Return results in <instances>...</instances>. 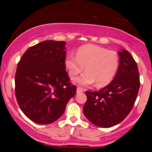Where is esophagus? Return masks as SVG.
<instances>
[{
  "instance_id": "1",
  "label": "esophagus",
  "mask_w": 152,
  "mask_h": 152,
  "mask_svg": "<svg viewBox=\"0 0 152 152\" xmlns=\"http://www.w3.org/2000/svg\"><path fill=\"white\" fill-rule=\"evenodd\" d=\"M84 91H86L85 89H83V88H81V87H77V90H76V92L77 93H81V92Z\"/></svg>"
}]
</instances>
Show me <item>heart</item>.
Instances as JSON below:
<instances>
[{"label": "heart", "instance_id": "obj_1", "mask_svg": "<svg viewBox=\"0 0 152 152\" xmlns=\"http://www.w3.org/2000/svg\"><path fill=\"white\" fill-rule=\"evenodd\" d=\"M65 66L71 79L86 69V72L76 80L78 84L88 86L96 83L101 88L114 79L119 66V56L114 50L86 44L78 48L76 56L73 54L66 56Z\"/></svg>", "mask_w": 152, "mask_h": 152}]
</instances>
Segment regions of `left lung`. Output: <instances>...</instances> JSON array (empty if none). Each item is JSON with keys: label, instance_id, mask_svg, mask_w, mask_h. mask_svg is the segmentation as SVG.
Here are the masks:
<instances>
[{"label": "left lung", "instance_id": "left-lung-1", "mask_svg": "<svg viewBox=\"0 0 152 152\" xmlns=\"http://www.w3.org/2000/svg\"><path fill=\"white\" fill-rule=\"evenodd\" d=\"M119 66L109 85L97 91H86L83 114L96 126H114L132 111L137 99L140 81L137 64L128 50L118 52Z\"/></svg>", "mask_w": 152, "mask_h": 152}]
</instances>
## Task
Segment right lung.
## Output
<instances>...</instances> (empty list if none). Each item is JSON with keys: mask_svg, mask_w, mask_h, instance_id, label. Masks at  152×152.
I'll return each instance as SVG.
<instances>
[{"mask_svg": "<svg viewBox=\"0 0 152 152\" xmlns=\"http://www.w3.org/2000/svg\"><path fill=\"white\" fill-rule=\"evenodd\" d=\"M66 43L45 41L22 56L15 76V93L24 114L39 124L56 121L76 93L66 71Z\"/></svg>", "mask_w": 152, "mask_h": 152, "instance_id": "add662e5", "label": "right lung"}]
</instances>
